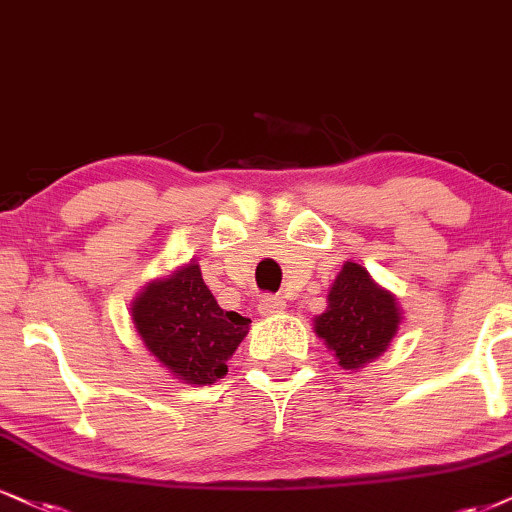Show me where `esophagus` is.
Listing matches in <instances>:
<instances>
[{"label":"esophagus","instance_id":"esophagus-1","mask_svg":"<svg viewBox=\"0 0 512 512\" xmlns=\"http://www.w3.org/2000/svg\"><path fill=\"white\" fill-rule=\"evenodd\" d=\"M285 301H282V296H263L261 301H258V313L261 315H275V313H282L285 311Z\"/></svg>","mask_w":512,"mask_h":512}]
</instances>
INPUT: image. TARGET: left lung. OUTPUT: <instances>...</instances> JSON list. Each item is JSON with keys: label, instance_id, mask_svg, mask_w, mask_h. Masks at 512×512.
<instances>
[{"label": "left lung", "instance_id": "1", "mask_svg": "<svg viewBox=\"0 0 512 512\" xmlns=\"http://www.w3.org/2000/svg\"><path fill=\"white\" fill-rule=\"evenodd\" d=\"M399 323L396 296L351 261L344 263L327 294V311L313 320L315 334L325 339L344 370H358L387 351Z\"/></svg>", "mask_w": 512, "mask_h": 512}]
</instances>
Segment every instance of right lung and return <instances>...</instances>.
<instances>
[{
  "label": "right lung",
  "mask_w": 512,
  "mask_h": 512,
  "mask_svg": "<svg viewBox=\"0 0 512 512\" xmlns=\"http://www.w3.org/2000/svg\"><path fill=\"white\" fill-rule=\"evenodd\" d=\"M132 320L156 361L187 384H213L227 375V358L251 323L218 306L194 261L149 282L132 301Z\"/></svg>",
  "instance_id": "obj_1"
}]
</instances>
